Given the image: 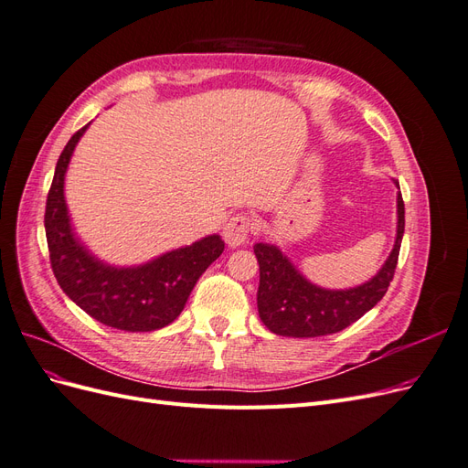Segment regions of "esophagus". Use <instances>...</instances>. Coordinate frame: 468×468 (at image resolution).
<instances>
[{
  "mask_svg": "<svg viewBox=\"0 0 468 468\" xmlns=\"http://www.w3.org/2000/svg\"><path fill=\"white\" fill-rule=\"evenodd\" d=\"M253 229H256V222H253V218L239 212V215H234L229 222H226L222 236L226 239V244H229L230 248H238V246H244L248 242V238L253 232Z\"/></svg>",
  "mask_w": 468,
  "mask_h": 468,
  "instance_id": "obj_1",
  "label": "esophagus"
}]
</instances>
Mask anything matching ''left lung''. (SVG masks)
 Instances as JSON below:
<instances>
[{
	"label": "left lung",
	"mask_w": 468,
	"mask_h": 468,
	"mask_svg": "<svg viewBox=\"0 0 468 468\" xmlns=\"http://www.w3.org/2000/svg\"><path fill=\"white\" fill-rule=\"evenodd\" d=\"M400 189L399 181L392 179ZM396 239L387 261L369 279L351 289H324L310 282L296 265L273 244H256L260 263L258 313L261 322L277 335L318 337L342 332L385 296L399 263L404 236V201L396 193Z\"/></svg>",
	"instance_id": "8db88e82"
}]
</instances>
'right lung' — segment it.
Returning a JSON list of instances; mask_svg holds the SVG:
<instances>
[{
	"instance_id": "add662e5",
	"label": "right lung",
	"mask_w": 468,
	"mask_h": 468,
	"mask_svg": "<svg viewBox=\"0 0 468 468\" xmlns=\"http://www.w3.org/2000/svg\"><path fill=\"white\" fill-rule=\"evenodd\" d=\"M88 126L68 140L48 191L45 229L54 277L68 299L97 322L124 332L160 330L181 314L195 282L224 251V242L210 234L129 267L99 260L74 232L64 197L69 160Z\"/></svg>"
}]
</instances>
